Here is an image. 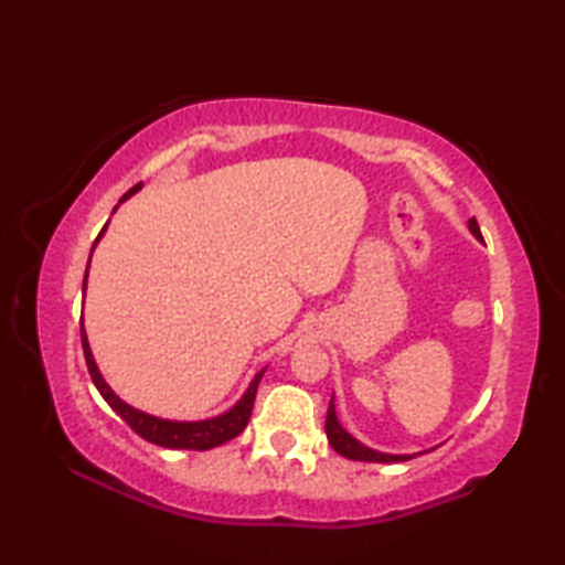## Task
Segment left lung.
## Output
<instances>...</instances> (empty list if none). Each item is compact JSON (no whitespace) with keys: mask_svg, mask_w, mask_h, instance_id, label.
<instances>
[{"mask_svg":"<svg viewBox=\"0 0 565 565\" xmlns=\"http://www.w3.org/2000/svg\"><path fill=\"white\" fill-rule=\"evenodd\" d=\"M468 228H471V234L478 238V242H483L481 236V228H478L476 218H468ZM327 436H329V444L337 454L351 458V461H369V463H398V461H408V458H414L416 454H381L376 448H369L363 446L361 441H356L347 428L339 424V416H337V406H333V396L329 401V411H327ZM426 454V451H424Z\"/></svg>","mask_w":565,"mask_h":565,"instance_id":"left-lung-1","label":"left lung"}]
</instances>
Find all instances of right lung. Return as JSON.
<instances>
[{
	"label": "right lung",
	"mask_w": 565,
	"mask_h": 565,
	"mask_svg": "<svg viewBox=\"0 0 565 565\" xmlns=\"http://www.w3.org/2000/svg\"><path fill=\"white\" fill-rule=\"evenodd\" d=\"M139 189H141V184L129 189L127 194L121 196V202H127V199L131 194H137ZM114 212H117V206H114ZM104 232H107V224H104L94 246L99 244ZM94 246H92V252H94ZM89 262H92V254H89ZM87 274H89V266H87ZM87 274H84V291H87ZM82 349H84V359H87V369L92 374L94 386L99 388L104 401H107V404L117 411L124 420H127L134 431H137L149 444H157L164 448H186V451H209V448H216L226 441H232V438H236L244 431L248 424V416H252V408H254L256 388H259V381L266 371V369H262L259 374L252 379V384H248V388L244 391V396L238 398L232 408L224 411V414H218L214 418H204V420H171V418H159V416L145 414V411L124 404V401L114 394L107 381H104V376L99 374L97 361H94L87 331H84V319H82Z\"/></svg>",
	"instance_id": "obj_1"
}]
</instances>
